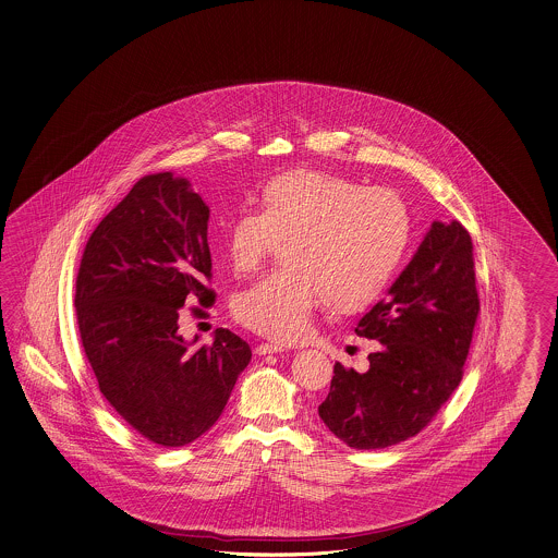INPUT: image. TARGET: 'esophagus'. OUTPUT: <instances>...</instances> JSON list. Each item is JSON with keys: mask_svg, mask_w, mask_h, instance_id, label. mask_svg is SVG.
I'll return each mask as SVG.
<instances>
[{"mask_svg": "<svg viewBox=\"0 0 558 558\" xmlns=\"http://www.w3.org/2000/svg\"><path fill=\"white\" fill-rule=\"evenodd\" d=\"M256 353L258 354H274L284 353V347L282 344H274V342H262L256 347Z\"/></svg>", "mask_w": 558, "mask_h": 558, "instance_id": "1", "label": "esophagus"}]
</instances>
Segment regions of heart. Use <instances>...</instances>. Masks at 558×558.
Segmentation results:
<instances>
[{"mask_svg": "<svg viewBox=\"0 0 558 558\" xmlns=\"http://www.w3.org/2000/svg\"><path fill=\"white\" fill-rule=\"evenodd\" d=\"M286 240V266L235 294L233 316L280 342L304 339L325 302L349 313L375 299L403 258L408 205L387 187L294 171L272 179L262 209L244 205L226 228V256L252 272Z\"/></svg>", "mask_w": 558, "mask_h": 558, "instance_id": "b5f03b06", "label": "heart"}]
</instances>
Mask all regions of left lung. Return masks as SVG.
<instances>
[{
	"instance_id": "left-lung-1",
	"label": "left lung",
	"mask_w": 558,
	"mask_h": 558,
	"mask_svg": "<svg viewBox=\"0 0 558 558\" xmlns=\"http://www.w3.org/2000/svg\"><path fill=\"white\" fill-rule=\"evenodd\" d=\"M480 314L474 245L460 221H434L408 268L354 332L379 340L368 368L335 363L318 415L349 448L420 434L458 389Z\"/></svg>"
}]
</instances>
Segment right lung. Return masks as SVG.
I'll return each instance as SVG.
<instances>
[{
  "mask_svg": "<svg viewBox=\"0 0 558 558\" xmlns=\"http://www.w3.org/2000/svg\"><path fill=\"white\" fill-rule=\"evenodd\" d=\"M207 221L209 207L187 179L169 171L138 179L96 226L76 276V320L100 393L163 448L187 446L218 422L252 359L228 328L204 347L178 332L185 302L216 300L205 286Z\"/></svg>",
  "mask_w": 558,
  "mask_h": 558,
  "instance_id": "1",
  "label": "right lung"
}]
</instances>
